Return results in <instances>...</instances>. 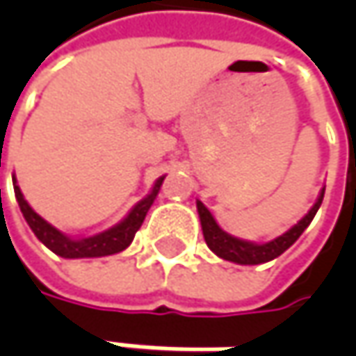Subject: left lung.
Here are the masks:
<instances>
[{"label": "left lung", "instance_id": "8db88e82", "mask_svg": "<svg viewBox=\"0 0 356 356\" xmlns=\"http://www.w3.org/2000/svg\"><path fill=\"white\" fill-rule=\"evenodd\" d=\"M323 196H325V190H321L317 202L313 204V208L309 210V213H305L303 220H299L291 229H287L285 234H281L280 238L271 239L267 243H253V241H245V239H238L234 238V236H229V234H226L222 227L216 224L210 210L200 200L196 202V206H198L200 224H202L204 239H206L208 248L218 257H222L226 261L239 264V266H257V264H266V261L275 259L277 255H281L285 250H289L293 245L297 238L305 232V227L311 224V220L315 218V213H317L319 206H321Z\"/></svg>", "mask_w": 356, "mask_h": 356}]
</instances>
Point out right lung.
Returning <instances> with one entry per match:
<instances>
[{
  "instance_id": "obj_1",
  "label": "right lung",
  "mask_w": 356,
  "mask_h": 356,
  "mask_svg": "<svg viewBox=\"0 0 356 356\" xmlns=\"http://www.w3.org/2000/svg\"><path fill=\"white\" fill-rule=\"evenodd\" d=\"M15 180V178H13ZM164 182V176L158 178L156 184L152 188V192L140 200L130 213L115 227L106 229L103 234H97L92 238H83V239H71L67 238L65 234H61L57 227H53L47 224L41 216L33 212V208L27 204V200L23 198L19 186L17 182H13V190H15V198L19 204L21 213L25 218V222L29 224V227L33 229V234L41 243H45L49 250L61 257L67 259H79V257H103V255H113V253L122 252L130 245V241L134 239V234L140 229L143 226L144 218L150 210V206L154 204L158 192H160V186Z\"/></svg>"
}]
</instances>
